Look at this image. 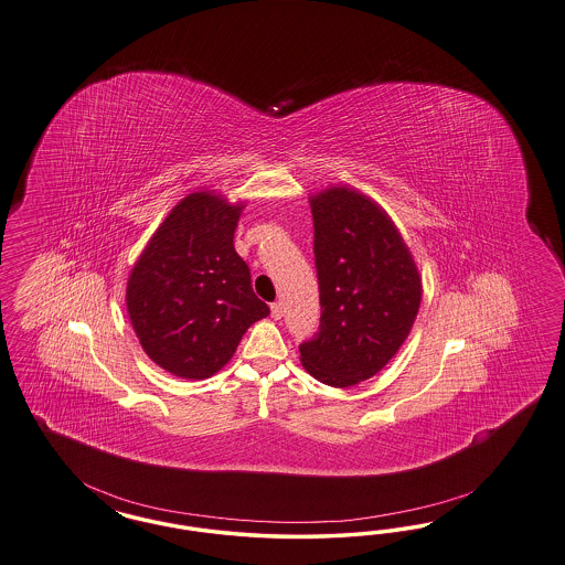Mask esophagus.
Listing matches in <instances>:
<instances>
[{
  "label": "esophagus",
  "mask_w": 565,
  "mask_h": 565,
  "mask_svg": "<svg viewBox=\"0 0 565 565\" xmlns=\"http://www.w3.org/2000/svg\"><path fill=\"white\" fill-rule=\"evenodd\" d=\"M271 317L273 319H281L284 317V305L281 302H273Z\"/></svg>",
  "instance_id": "esophagus-1"
}]
</instances>
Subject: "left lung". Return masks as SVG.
<instances>
[{"mask_svg": "<svg viewBox=\"0 0 565 565\" xmlns=\"http://www.w3.org/2000/svg\"><path fill=\"white\" fill-rule=\"evenodd\" d=\"M319 331L300 361L315 380L349 388L403 347L422 302V279L392 218L367 195L330 188L311 198Z\"/></svg>", "mask_w": 565, "mask_h": 565, "instance_id": "1", "label": "left lung"}]
</instances>
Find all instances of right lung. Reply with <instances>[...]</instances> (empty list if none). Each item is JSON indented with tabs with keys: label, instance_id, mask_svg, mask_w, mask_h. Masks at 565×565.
<instances>
[{
	"label": "right lung",
	"instance_id": "obj_1",
	"mask_svg": "<svg viewBox=\"0 0 565 565\" xmlns=\"http://www.w3.org/2000/svg\"><path fill=\"white\" fill-rule=\"evenodd\" d=\"M242 209L213 192L185 195L129 275L127 311L139 344L177 377L214 375L254 321L269 315L235 253Z\"/></svg>",
	"mask_w": 565,
	"mask_h": 565
}]
</instances>
